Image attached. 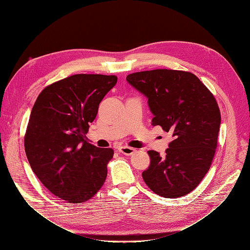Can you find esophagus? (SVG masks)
<instances>
[{
    "mask_svg": "<svg viewBox=\"0 0 250 250\" xmlns=\"http://www.w3.org/2000/svg\"><path fill=\"white\" fill-rule=\"evenodd\" d=\"M135 151V149L131 148V147H128V146H121L119 147V152L123 153L125 155H131Z\"/></svg>",
    "mask_w": 250,
    "mask_h": 250,
    "instance_id": "obj_1",
    "label": "esophagus"
}]
</instances>
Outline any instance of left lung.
Returning <instances> with one entry per match:
<instances>
[{
    "label": "left lung",
    "instance_id": "8db88e82",
    "mask_svg": "<svg viewBox=\"0 0 250 250\" xmlns=\"http://www.w3.org/2000/svg\"><path fill=\"white\" fill-rule=\"evenodd\" d=\"M130 84L148 98L153 125L172 133L166 155L149 150L142 176L166 198L191 193L206 176L218 145L221 113L214 95L190 72L158 69L129 74Z\"/></svg>",
    "mask_w": 250,
    "mask_h": 250
}]
</instances>
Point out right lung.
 I'll use <instances>...</instances> for the list:
<instances>
[{"label":"right lung","instance_id":"add662e5","mask_svg":"<svg viewBox=\"0 0 250 250\" xmlns=\"http://www.w3.org/2000/svg\"><path fill=\"white\" fill-rule=\"evenodd\" d=\"M115 75L76 74L44 87L37 97L25 133L28 162L41 183L69 203L89 200L107 176L111 148L85 140Z\"/></svg>","mask_w":250,"mask_h":250}]
</instances>
